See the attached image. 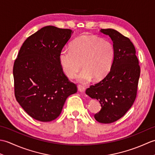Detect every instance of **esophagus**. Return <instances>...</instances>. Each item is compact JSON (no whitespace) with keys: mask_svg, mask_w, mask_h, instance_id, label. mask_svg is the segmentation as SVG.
I'll use <instances>...</instances> for the list:
<instances>
[{"mask_svg":"<svg viewBox=\"0 0 155 155\" xmlns=\"http://www.w3.org/2000/svg\"><path fill=\"white\" fill-rule=\"evenodd\" d=\"M78 89L80 92H81V93H83V92H84V91H85V87L84 86H83V85L78 84Z\"/></svg>","mask_w":155,"mask_h":155,"instance_id":"1","label":"esophagus"}]
</instances>
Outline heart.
I'll return each mask as SVG.
<instances>
[{"label":"heart","mask_w":155,"mask_h":155,"mask_svg":"<svg viewBox=\"0 0 155 155\" xmlns=\"http://www.w3.org/2000/svg\"><path fill=\"white\" fill-rule=\"evenodd\" d=\"M114 56L110 42L96 36H81L72 42L71 48H64L59 54V61L65 74L74 78L82 68L77 81L87 83L92 78L100 80L110 71Z\"/></svg>","instance_id":"heart-1"}]
</instances>
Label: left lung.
Masks as SVG:
<instances>
[{"label":"left lung","mask_w":155,"mask_h":155,"mask_svg":"<svg viewBox=\"0 0 155 155\" xmlns=\"http://www.w3.org/2000/svg\"><path fill=\"white\" fill-rule=\"evenodd\" d=\"M113 42L114 56L110 72L103 80L88 88L86 94L96 98L101 110L94 118L101 123L120 119L136 99L140 68L136 49L129 38L114 29H101Z\"/></svg>","instance_id":"1"}]
</instances>
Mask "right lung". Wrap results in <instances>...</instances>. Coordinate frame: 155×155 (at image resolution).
Returning <instances> with one entry per match:
<instances>
[{"label":"right lung","mask_w":155,"mask_h":155,"mask_svg":"<svg viewBox=\"0 0 155 155\" xmlns=\"http://www.w3.org/2000/svg\"><path fill=\"white\" fill-rule=\"evenodd\" d=\"M72 31L47 26L23 42L13 66L15 95L29 116L48 122L60 114L68 96L77 87L68 80L59 54Z\"/></svg>","instance_id":"add662e5"}]
</instances>
